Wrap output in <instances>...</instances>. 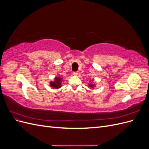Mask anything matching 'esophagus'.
I'll return each instance as SVG.
<instances>
[{
	"instance_id": "1",
	"label": "esophagus",
	"mask_w": 149,
	"mask_h": 149,
	"mask_svg": "<svg viewBox=\"0 0 149 149\" xmlns=\"http://www.w3.org/2000/svg\"><path fill=\"white\" fill-rule=\"evenodd\" d=\"M78 73H77V72H73V74L74 75V76H77L78 75Z\"/></svg>"
}]
</instances>
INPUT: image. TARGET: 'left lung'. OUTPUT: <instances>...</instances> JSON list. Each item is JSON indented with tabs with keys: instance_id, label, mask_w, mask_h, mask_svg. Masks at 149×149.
Returning <instances> with one entry per match:
<instances>
[{
	"instance_id": "8db88e82",
	"label": "left lung",
	"mask_w": 149,
	"mask_h": 149,
	"mask_svg": "<svg viewBox=\"0 0 149 149\" xmlns=\"http://www.w3.org/2000/svg\"><path fill=\"white\" fill-rule=\"evenodd\" d=\"M96 86V84L94 83V81L93 80H91V82L88 83V87H89L91 89H93L94 88V87Z\"/></svg>"
}]
</instances>
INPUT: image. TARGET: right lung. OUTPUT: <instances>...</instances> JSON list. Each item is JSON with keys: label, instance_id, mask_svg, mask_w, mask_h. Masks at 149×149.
Segmentation results:
<instances>
[{"label": "right lung", "instance_id": "right-lung-1", "mask_svg": "<svg viewBox=\"0 0 149 149\" xmlns=\"http://www.w3.org/2000/svg\"><path fill=\"white\" fill-rule=\"evenodd\" d=\"M62 82L63 78L60 77V76H55V78H54V81H52L49 82V86L53 89H58L61 87Z\"/></svg>", "mask_w": 149, "mask_h": 149}]
</instances>
